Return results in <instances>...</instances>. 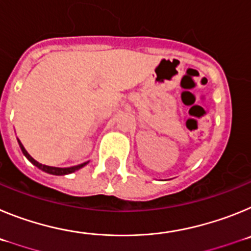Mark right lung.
<instances>
[{
  "label": "right lung",
  "instance_id": "obj_1",
  "mask_svg": "<svg viewBox=\"0 0 251 251\" xmlns=\"http://www.w3.org/2000/svg\"><path fill=\"white\" fill-rule=\"evenodd\" d=\"M19 141V139H17ZM19 145H20V148H21L22 153L25 154L26 158L28 159V161L32 163V165H35L36 167H39L40 170H43L44 172H46V174H50V175H55V176H64V175H69V174H73V172H75V171L80 170L81 167H84V166L88 163V162H84V163H81V165H77V166H73V167H66V168H60V167H51V166H45L43 165V163H39L37 161H35L32 157L30 156L27 153V151L25 150V147L22 146L21 142L19 141Z\"/></svg>",
  "mask_w": 251,
  "mask_h": 251
}]
</instances>
